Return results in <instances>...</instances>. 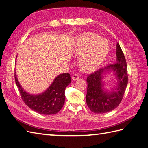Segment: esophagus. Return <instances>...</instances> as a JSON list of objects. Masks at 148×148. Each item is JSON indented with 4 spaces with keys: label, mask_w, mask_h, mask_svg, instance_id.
<instances>
[{
    "label": "esophagus",
    "mask_w": 148,
    "mask_h": 148,
    "mask_svg": "<svg viewBox=\"0 0 148 148\" xmlns=\"http://www.w3.org/2000/svg\"><path fill=\"white\" fill-rule=\"evenodd\" d=\"M79 78V75L78 74H73V76H72V77H71V78H72L73 81H76V80L78 79Z\"/></svg>",
    "instance_id": "esophagus-1"
}]
</instances>
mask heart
Listing matches in <instances>:
<instances>
[{
  "mask_svg": "<svg viewBox=\"0 0 148 148\" xmlns=\"http://www.w3.org/2000/svg\"><path fill=\"white\" fill-rule=\"evenodd\" d=\"M109 51L108 41L91 32L79 34L75 43V55L82 56V65L88 70L96 69L104 60Z\"/></svg>",
  "mask_w": 148,
  "mask_h": 148,
  "instance_id": "1",
  "label": "heart"
}]
</instances>
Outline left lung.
<instances>
[{"label": "left lung", "instance_id": "8db88e82", "mask_svg": "<svg viewBox=\"0 0 148 148\" xmlns=\"http://www.w3.org/2000/svg\"><path fill=\"white\" fill-rule=\"evenodd\" d=\"M116 63L109 64L89 75L87 78L86 104L92 112L103 114L115 109L122 101L128 84L127 62L119 44L116 48ZM113 73L117 79L115 87L110 90L105 88L104 75Z\"/></svg>", "mask_w": 148, "mask_h": 148}]
</instances>
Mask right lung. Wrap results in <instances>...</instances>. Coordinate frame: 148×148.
Returning a JSON list of instances; mask_svg holds the SVG:
<instances>
[{
  "label": "right lung",
  "instance_id": "1",
  "mask_svg": "<svg viewBox=\"0 0 148 148\" xmlns=\"http://www.w3.org/2000/svg\"><path fill=\"white\" fill-rule=\"evenodd\" d=\"M15 79L21 97L26 105L33 110L44 115L56 114L61 110L65 102V88L71 81L69 73L60 74L53 79L45 91L38 95H32L22 88L16 72Z\"/></svg>",
  "mask_w": 148,
  "mask_h": 148
}]
</instances>
